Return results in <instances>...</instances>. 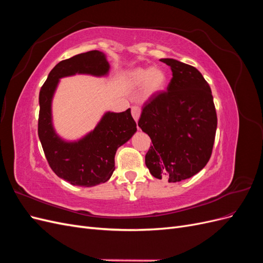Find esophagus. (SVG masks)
<instances>
[{
	"instance_id": "obj_1",
	"label": "esophagus",
	"mask_w": 263,
	"mask_h": 263,
	"mask_svg": "<svg viewBox=\"0 0 263 263\" xmlns=\"http://www.w3.org/2000/svg\"><path fill=\"white\" fill-rule=\"evenodd\" d=\"M140 113H141L140 107H138V106H133V107H132V115H133L134 119H135V121H136V122H138V119H139V117H140Z\"/></svg>"
}]
</instances>
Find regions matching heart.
<instances>
[{"label": "heart", "mask_w": 263, "mask_h": 263, "mask_svg": "<svg viewBox=\"0 0 263 263\" xmlns=\"http://www.w3.org/2000/svg\"><path fill=\"white\" fill-rule=\"evenodd\" d=\"M127 80L132 87H140L142 99L148 100L164 90L166 85V74L160 68L138 67L127 73Z\"/></svg>", "instance_id": "b5f03b06"}]
</instances>
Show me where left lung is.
<instances>
[{"instance_id":"left-lung-1","label":"left lung","mask_w":263,"mask_h":263,"mask_svg":"<svg viewBox=\"0 0 263 263\" xmlns=\"http://www.w3.org/2000/svg\"><path fill=\"white\" fill-rule=\"evenodd\" d=\"M172 71L166 92L147 102L138 126L153 145L146 165L157 179L170 183L193 177L209 162L217 116L209 83L196 68L165 58Z\"/></svg>"}]
</instances>
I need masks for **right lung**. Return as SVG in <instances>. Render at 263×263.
Segmentation results:
<instances>
[{
	"label": "right lung",
	"mask_w": 263,
	"mask_h": 263,
	"mask_svg": "<svg viewBox=\"0 0 263 263\" xmlns=\"http://www.w3.org/2000/svg\"><path fill=\"white\" fill-rule=\"evenodd\" d=\"M108 71L109 63L102 51L77 54L55 65L39 92V140L52 171L72 185L90 187L108 181L115 170L116 150L137 132L130 108L106 112L93 130L74 141L62 139L53 128L51 103L60 79L76 74L106 77Z\"/></svg>",
	"instance_id": "obj_1"
}]
</instances>
